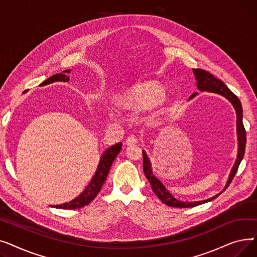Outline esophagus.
I'll list each match as a JSON object with an SVG mask.
<instances>
[{
    "instance_id": "obj_1",
    "label": "esophagus",
    "mask_w": 257,
    "mask_h": 257,
    "mask_svg": "<svg viewBox=\"0 0 257 257\" xmlns=\"http://www.w3.org/2000/svg\"><path fill=\"white\" fill-rule=\"evenodd\" d=\"M138 144V139L136 136H130L128 137V139L126 140V145L129 146V147H132V146H136Z\"/></svg>"
}]
</instances>
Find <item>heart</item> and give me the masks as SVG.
I'll list each match as a JSON object with an SVG mask.
<instances>
[{
    "mask_svg": "<svg viewBox=\"0 0 257 257\" xmlns=\"http://www.w3.org/2000/svg\"><path fill=\"white\" fill-rule=\"evenodd\" d=\"M164 86L157 81L148 80L134 84L116 97L117 104L132 112L149 110L152 115L160 114L168 103Z\"/></svg>",
    "mask_w": 257,
    "mask_h": 257,
    "instance_id": "heart-1",
    "label": "heart"
}]
</instances>
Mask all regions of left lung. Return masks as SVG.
<instances>
[{
  "mask_svg": "<svg viewBox=\"0 0 257 257\" xmlns=\"http://www.w3.org/2000/svg\"><path fill=\"white\" fill-rule=\"evenodd\" d=\"M195 78L197 80V88L201 91H209V92H213V93H218L221 94V96L225 97L229 102H230L234 108V110L236 112V134H237V142H238V150H237V156L235 159V163L231 169L230 174H229L228 180L226 182L225 187L223 188L224 192L226 188L228 187V185L230 184V182L232 181L235 173L237 172L238 166L240 164V161L244 157L245 154V148H246V131L244 128V124H242V108H241V104L240 101L238 100V98L235 96V94L229 89L220 79H217L213 75H211L210 73L201 70V69H193ZM197 92H195L194 94H192L190 99H193L197 96ZM143 164H144V173L146 175L147 179L149 180L151 186H152V191L154 192V194L160 199V201L165 203L168 206L171 207H179V208H185V207H194L200 204L206 203V202H209L213 199L217 198L220 194L215 195L209 199L206 200H202V201H194V202H184V201H180L175 198L168 190L167 187L164 185V183L161 182L155 175L153 174L152 171V167H151V161L148 157L146 151H143Z\"/></svg>",
  "mask_w": 257,
  "mask_h": 257,
  "instance_id": "8db88e82",
  "label": "left lung"
}]
</instances>
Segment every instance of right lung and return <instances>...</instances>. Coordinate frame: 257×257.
Here are the masks:
<instances>
[{"instance_id":"1","label":"right lung","mask_w":257,"mask_h":257,"mask_svg":"<svg viewBox=\"0 0 257 257\" xmlns=\"http://www.w3.org/2000/svg\"><path fill=\"white\" fill-rule=\"evenodd\" d=\"M71 73V70H65L60 74H55L48 78L46 81L40 84L39 86H45L54 82H67L70 80L67 74ZM121 143H117L113 146H111L102 154L100 157L99 165L97 168L96 173H94L93 177L91 178L90 182L88 185L85 187V190L81 193L78 197H76L74 200L67 202V203H63L60 205H53L52 207L55 208H62V209H77L81 208L87 204H89L90 202L97 197L99 192L101 191L102 185L104 181L107 178V175L109 173V170L111 168V165L113 163V160L119 153L121 149Z\"/></svg>"}]
</instances>
